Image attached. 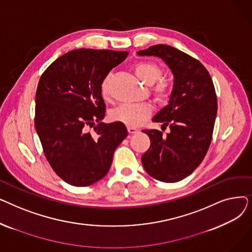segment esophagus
I'll return each instance as SVG.
<instances>
[{
    "label": "esophagus",
    "mask_w": 252,
    "mask_h": 252,
    "mask_svg": "<svg viewBox=\"0 0 252 252\" xmlns=\"http://www.w3.org/2000/svg\"><path fill=\"white\" fill-rule=\"evenodd\" d=\"M127 131H128V134L133 135V134H136V133H138L139 130H138L137 128L133 127V126H127Z\"/></svg>",
    "instance_id": "34e87169"
}]
</instances>
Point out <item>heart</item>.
Masks as SVG:
<instances>
[{
  "mask_svg": "<svg viewBox=\"0 0 252 252\" xmlns=\"http://www.w3.org/2000/svg\"><path fill=\"white\" fill-rule=\"evenodd\" d=\"M135 73L143 83L152 86L162 76V69L155 63L139 62L134 67ZM111 74H107L101 82V94L104 98H108L110 94L109 84ZM153 94L155 99L160 103H166L170 97L171 89L165 82H160L154 86ZM152 109L148 105H133L124 104L110 112V119L113 122L123 123L128 126H139L151 116Z\"/></svg>",
  "mask_w": 252,
  "mask_h": 252,
  "instance_id": "heart-1",
  "label": "heart"
}]
</instances>
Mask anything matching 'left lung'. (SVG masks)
Here are the masks:
<instances>
[{"label": "left lung", "instance_id": "8db88e82", "mask_svg": "<svg viewBox=\"0 0 252 252\" xmlns=\"http://www.w3.org/2000/svg\"><path fill=\"white\" fill-rule=\"evenodd\" d=\"M137 54L162 59L174 74L168 104L152 118L170 131L162 137L158 129L143 130L151 144L142 164L158 181L179 182L199 166L213 138L218 111L213 79L199 61L174 47L155 45Z\"/></svg>", "mask_w": 252, "mask_h": 252}]
</instances>
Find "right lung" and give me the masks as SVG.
<instances>
[{
	"label": "right lung",
	"instance_id": "obj_1",
	"mask_svg": "<svg viewBox=\"0 0 252 252\" xmlns=\"http://www.w3.org/2000/svg\"><path fill=\"white\" fill-rule=\"evenodd\" d=\"M127 52L78 49L44 71L35 95V130L45 156L66 183L86 187L107 175L117 146L127 136L123 123H101V82ZM98 125L90 133L87 126Z\"/></svg>",
	"mask_w": 252,
	"mask_h": 252
}]
</instances>
